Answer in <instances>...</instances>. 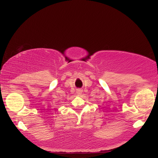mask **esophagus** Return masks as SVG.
<instances>
[{
	"label": "esophagus",
	"instance_id": "1",
	"mask_svg": "<svg viewBox=\"0 0 158 158\" xmlns=\"http://www.w3.org/2000/svg\"><path fill=\"white\" fill-rule=\"evenodd\" d=\"M76 94H77V96H80L82 94V90H81V89H77V91H76Z\"/></svg>",
	"mask_w": 158,
	"mask_h": 158
}]
</instances>
